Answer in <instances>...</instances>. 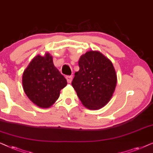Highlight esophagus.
Listing matches in <instances>:
<instances>
[{
	"label": "esophagus",
	"mask_w": 153,
	"mask_h": 153,
	"mask_svg": "<svg viewBox=\"0 0 153 153\" xmlns=\"http://www.w3.org/2000/svg\"><path fill=\"white\" fill-rule=\"evenodd\" d=\"M66 78L68 83H71V82H72L73 76H71V75H67V76L66 77Z\"/></svg>",
	"instance_id": "34e87169"
}]
</instances>
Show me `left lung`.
Here are the masks:
<instances>
[{"label":"left lung","instance_id":"1","mask_svg":"<svg viewBox=\"0 0 153 153\" xmlns=\"http://www.w3.org/2000/svg\"><path fill=\"white\" fill-rule=\"evenodd\" d=\"M78 64L80 70L75 73L72 86L85 107L100 109L111 99L117 84L113 65L98 51L85 53Z\"/></svg>","mask_w":153,"mask_h":153}]
</instances>
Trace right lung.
Returning <instances> with one entry per match:
<instances>
[{
    "mask_svg": "<svg viewBox=\"0 0 153 153\" xmlns=\"http://www.w3.org/2000/svg\"><path fill=\"white\" fill-rule=\"evenodd\" d=\"M24 91L34 104L49 108L59 97L61 89L67 81L53 64L52 56H36L24 71L22 76Z\"/></svg>",
    "mask_w": 153,
    "mask_h": 153,
    "instance_id": "obj_1",
    "label": "right lung"
}]
</instances>
